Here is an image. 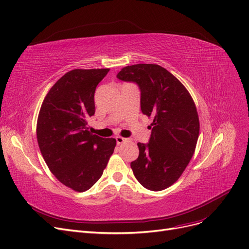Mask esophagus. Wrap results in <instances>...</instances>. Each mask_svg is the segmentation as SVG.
<instances>
[{"instance_id": "obj_1", "label": "esophagus", "mask_w": 249, "mask_h": 249, "mask_svg": "<svg viewBox=\"0 0 249 249\" xmlns=\"http://www.w3.org/2000/svg\"><path fill=\"white\" fill-rule=\"evenodd\" d=\"M115 140H116V143H117L118 145H121V144H124V142H126L127 139L123 138V137H116Z\"/></svg>"}]
</instances>
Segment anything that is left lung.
I'll list each match as a JSON object with an SVG mask.
<instances>
[{
    "instance_id": "1",
    "label": "left lung",
    "mask_w": 249,
    "mask_h": 249,
    "mask_svg": "<svg viewBox=\"0 0 249 249\" xmlns=\"http://www.w3.org/2000/svg\"><path fill=\"white\" fill-rule=\"evenodd\" d=\"M116 77L139 86L141 110L153 119L149 143H138L133 173L148 190L161 191L178 181L194 154L199 136L195 103L184 85L157 64L126 66Z\"/></svg>"
}]
</instances>
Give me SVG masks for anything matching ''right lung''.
<instances>
[{
  "mask_svg": "<svg viewBox=\"0 0 249 249\" xmlns=\"http://www.w3.org/2000/svg\"><path fill=\"white\" fill-rule=\"evenodd\" d=\"M109 68L73 69L50 89L39 110L36 138L49 170L66 187L89 190L101 178L116 140L88 131L94 95Z\"/></svg>",
  "mask_w": 249,
  "mask_h": 249,
  "instance_id": "1",
  "label": "right lung"
}]
</instances>
